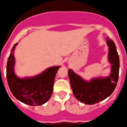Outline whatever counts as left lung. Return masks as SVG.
I'll return each mask as SVG.
<instances>
[{
    "mask_svg": "<svg viewBox=\"0 0 127 127\" xmlns=\"http://www.w3.org/2000/svg\"><path fill=\"white\" fill-rule=\"evenodd\" d=\"M109 46L108 60L112 66L111 72L105 77H98L86 81L74 73L68 70L70 86L74 97L85 104H94L102 101L113 94L117 85L120 69V59L114 41L107 37Z\"/></svg>",
    "mask_w": 127,
    "mask_h": 127,
    "instance_id": "8db88e82",
    "label": "left lung"
}]
</instances>
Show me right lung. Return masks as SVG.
I'll return each instance as SVG.
<instances>
[{
    "label": "right lung",
    "instance_id": "obj_1",
    "mask_svg": "<svg viewBox=\"0 0 127 127\" xmlns=\"http://www.w3.org/2000/svg\"><path fill=\"white\" fill-rule=\"evenodd\" d=\"M15 44L7 62L6 77L11 93L16 98L28 105H41L50 99L53 93L55 77L60 66H53L33 77L20 78L14 74Z\"/></svg>",
    "mask_w": 127,
    "mask_h": 127
}]
</instances>
